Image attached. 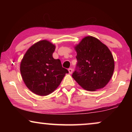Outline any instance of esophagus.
Segmentation results:
<instances>
[{"instance_id":"1","label":"esophagus","mask_w":132,"mask_h":132,"mask_svg":"<svg viewBox=\"0 0 132 132\" xmlns=\"http://www.w3.org/2000/svg\"><path fill=\"white\" fill-rule=\"evenodd\" d=\"M68 71H69V73L70 74H71L72 73H73V69H72L71 68H68Z\"/></svg>"}]
</instances>
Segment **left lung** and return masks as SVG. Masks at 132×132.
<instances>
[{
  "instance_id": "obj_1",
  "label": "left lung",
  "mask_w": 132,
  "mask_h": 132,
  "mask_svg": "<svg viewBox=\"0 0 132 132\" xmlns=\"http://www.w3.org/2000/svg\"><path fill=\"white\" fill-rule=\"evenodd\" d=\"M77 64L72 77L85 89L104 88L112 76L114 60L106 45L93 37H85L75 47Z\"/></svg>"
}]
</instances>
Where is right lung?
Instances as JSON below:
<instances>
[{"label":"right lung","mask_w":132,"mask_h":132,"mask_svg":"<svg viewBox=\"0 0 132 132\" xmlns=\"http://www.w3.org/2000/svg\"><path fill=\"white\" fill-rule=\"evenodd\" d=\"M55 46L47 40L35 43L25 53L20 72L27 87L36 94L44 96L55 91L68 71L61 61L53 57Z\"/></svg>","instance_id":"right-lung-1"}]
</instances>
